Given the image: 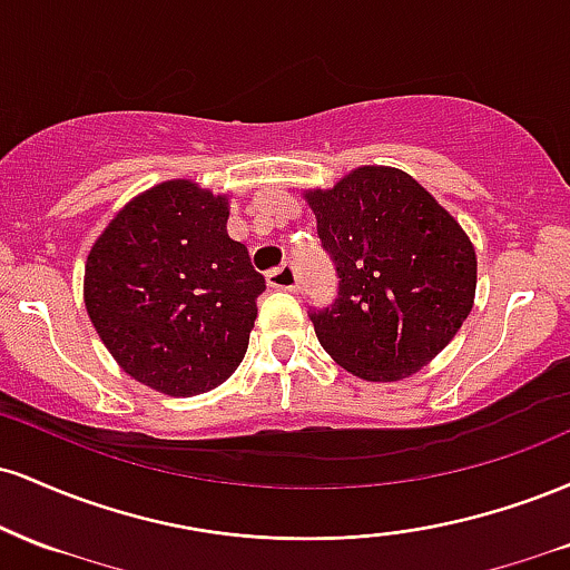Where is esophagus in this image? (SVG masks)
<instances>
[{"instance_id": "34e87169", "label": "esophagus", "mask_w": 570, "mask_h": 570, "mask_svg": "<svg viewBox=\"0 0 570 570\" xmlns=\"http://www.w3.org/2000/svg\"><path fill=\"white\" fill-rule=\"evenodd\" d=\"M267 286H273V289L297 292V273H294L292 265L273 267V271L267 273Z\"/></svg>"}]
</instances>
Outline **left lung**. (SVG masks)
<instances>
[{"label":"left lung","instance_id":"left-lung-1","mask_svg":"<svg viewBox=\"0 0 570 570\" xmlns=\"http://www.w3.org/2000/svg\"><path fill=\"white\" fill-rule=\"evenodd\" d=\"M305 200L340 278L335 303L307 313L324 351L364 381L426 367L474 305L469 235L399 168H356Z\"/></svg>","mask_w":570,"mask_h":570}]
</instances>
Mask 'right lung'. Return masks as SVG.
<instances>
[{"mask_svg":"<svg viewBox=\"0 0 570 570\" xmlns=\"http://www.w3.org/2000/svg\"><path fill=\"white\" fill-rule=\"evenodd\" d=\"M227 195L189 179L134 198L85 263V307L130 377L168 396L217 389L238 370L265 278L227 235Z\"/></svg>","mask_w":570,"mask_h":570,"instance_id":"obj_1","label":"right lung"}]
</instances>
